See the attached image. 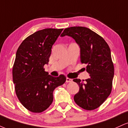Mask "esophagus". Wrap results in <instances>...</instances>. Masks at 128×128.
I'll return each mask as SVG.
<instances>
[{
  "label": "esophagus",
  "instance_id": "obj_1",
  "mask_svg": "<svg viewBox=\"0 0 128 128\" xmlns=\"http://www.w3.org/2000/svg\"><path fill=\"white\" fill-rule=\"evenodd\" d=\"M72 81L73 80L72 79L68 78H66V82H72Z\"/></svg>",
  "mask_w": 128,
  "mask_h": 128
}]
</instances>
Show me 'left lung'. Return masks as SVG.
Wrapping results in <instances>:
<instances>
[{
    "mask_svg": "<svg viewBox=\"0 0 128 128\" xmlns=\"http://www.w3.org/2000/svg\"><path fill=\"white\" fill-rule=\"evenodd\" d=\"M64 36L72 37L78 44L80 62L86 64L90 74L85 82L73 79L79 86L74 102L84 110L96 109L105 102L112 89L114 68L109 46L102 37L86 27L66 28L61 35Z\"/></svg>",
    "mask_w": 128,
    "mask_h": 128,
    "instance_id": "left-lung-1",
    "label": "left lung"
}]
</instances>
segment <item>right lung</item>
<instances>
[{"label":"right lung","mask_w":128,"mask_h":128,"mask_svg":"<svg viewBox=\"0 0 128 128\" xmlns=\"http://www.w3.org/2000/svg\"><path fill=\"white\" fill-rule=\"evenodd\" d=\"M62 30L47 28L36 32L24 40L16 52L12 68L16 94L31 112H42L49 108L54 90L66 80L63 74L54 77L43 68L48 64L52 46Z\"/></svg>","instance_id":"obj_1"}]
</instances>
